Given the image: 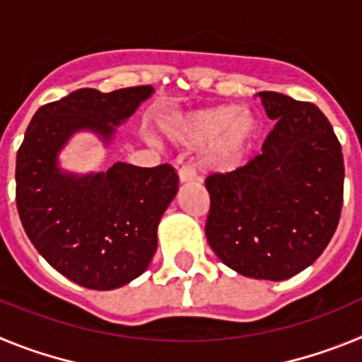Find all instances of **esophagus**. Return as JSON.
I'll use <instances>...</instances> for the list:
<instances>
[{
	"mask_svg": "<svg viewBox=\"0 0 362 362\" xmlns=\"http://www.w3.org/2000/svg\"><path fill=\"white\" fill-rule=\"evenodd\" d=\"M177 175H179V183L181 185L196 181V170H194L192 166H183V168H179Z\"/></svg>",
	"mask_w": 362,
	"mask_h": 362,
	"instance_id": "obj_1",
	"label": "esophagus"
}]
</instances>
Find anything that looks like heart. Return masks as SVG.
<instances>
[{"mask_svg":"<svg viewBox=\"0 0 362 362\" xmlns=\"http://www.w3.org/2000/svg\"><path fill=\"white\" fill-rule=\"evenodd\" d=\"M263 132V121L250 108L216 105L170 114L158 124L163 141L175 148L204 146L203 163L212 170H230L252 152Z\"/></svg>","mask_w":362,"mask_h":362,"instance_id":"heart-1","label":"heart"}]
</instances>
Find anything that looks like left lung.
I'll return each mask as SVG.
<instances>
[{
  "mask_svg": "<svg viewBox=\"0 0 362 362\" xmlns=\"http://www.w3.org/2000/svg\"><path fill=\"white\" fill-rule=\"evenodd\" d=\"M276 119L263 153L206 179V239L246 277L284 281L325 252L343 209L344 161L330 121L313 103L259 92Z\"/></svg>",
  "mask_w": 362,
  "mask_h": 362,
  "instance_id": "obj_1",
  "label": "left lung"
}]
</instances>
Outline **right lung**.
Segmentation results:
<instances>
[{
  "instance_id": "1",
  "label": "right lung",
  "mask_w": 362,
  "mask_h": 362,
  "mask_svg": "<svg viewBox=\"0 0 362 362\" xmlns=\"http://www.w3.org/2000/svg\"><path fill=\"white\" fill-rule=\"evenodd\" d=\"M150 85L116 92L79 88L34 114L16 159V203L32 245L66 279L114 290L148 268L158 226L177 194L174 168L117 161L103 172H70L59 156L76 134L105 148L146 99Z\"/></svg>"
}]
</instances>
